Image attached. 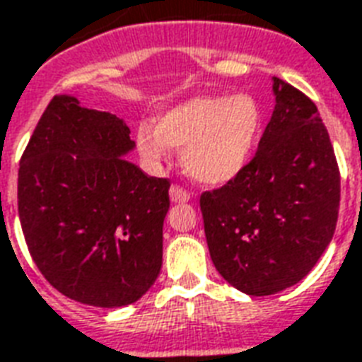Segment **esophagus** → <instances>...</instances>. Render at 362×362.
Returning a JSON list of instances; mask_svg holds the SVG:
<instances>
[{
	"instance_id": "esophagus-1",
	"label": "esophagus",
	"mask_w": 362,
	"mask_h": 362,
	"mask_svg": "<svg viewBox=\"0 0 362 362\" xmlns=\"http://www.w3.org/2000/svg\"><path fill=\"white\" fill-rule=\"evenodd\" d=\"M170 201L173 203H187V201L192 199V195H189V192H187L186 187L178 186V184H175V186H170Z\"/></svg>"
}]
</instances>
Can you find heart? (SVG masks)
<instances>
[{
  "label": "heart",
  "mask_w": 362,
  "mask_h": 362,
  "mask_svg": "<svg viewBox=\"0 0 362 362\" xmlns=\"http://www.w3.org/2000/svg\"><path fill=\"white\" fill-rule=\"evenodd\" d=\"M260 131V107L250 95L193 96L142 123L138 150L150 161H163L169 148L182 151L184 169L193 180L220 186L233 180L255 150Z\"/></svg>",
  "instance_id": "heart-1"
}]
</instances>
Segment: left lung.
<instances>
[{
  "label": "left lung",
  "instance_id": "obj_1",
  "mask_svg": "<svg viewBox=\"0 0 362 362\" xmlns=\"http://www.w3.org/2000/svg\"><path fill=\"white\" fill-rule=\"evenodd\" d=\"M273 93L255 157L199 199L212 264L250 296L302 281L332 241L340 209V170L317 106L279 77Z\"/></svg>",
  "mask_w": 362,
  "mask_h": 362
}]
</instances>
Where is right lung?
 I'll return each mask as SVG.
<instances>
[{"instance_id":"1","label":"right lung","mask_w":362,"mask_h":362,"mask_svg":"<svg viewBox=\"0 0 362 362\" xmlns=\"http://www.w3.org/2000/svg\"><path fill=\"white\" fill-rule=\"evenodd\" d=\"M129 134L117 115L57 95L21 157L18 216L35 266L96 308L136 302L161 269L170 182L127 161Z\"/></svg>"}]
</instances>
